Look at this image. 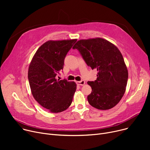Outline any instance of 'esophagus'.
<instances>
[{
	"label": "esophagus",
	"mask_w": 150,
	"mask_h": 150,
	"mask_svg": "<svg viewBox=\"0 0 150 150\" xmlns=\"http://www.w3.org/2000/svg\"><path fill=\"white\" fill-rule=\"evenodd\" d=\"M76 84L80 86H83L85 84V81L84 80H81L80 81H76Z\"/></svg>",
	"instance_id": "esophagus-1"
}]
</instances>
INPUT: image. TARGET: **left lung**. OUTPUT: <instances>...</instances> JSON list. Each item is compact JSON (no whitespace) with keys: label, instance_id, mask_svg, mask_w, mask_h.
<instances>
[{"label":"left lung","instance_id":"1","mask_svg":"<svg viewBox=\"0 0 150 150\" xmlns=\"http://www.w3.org/2000/svg\"><path fill=\"white\" fill-rule=\"evenodd\" d=\"M73 49L79 50L87 65L98 72L97 80L88 82L92 88L88 96L89 103L101 110L114 108L124 95L128 78V69L119 49L101 38L81 39Z\"/></svg>","mask_w":150,"mask_h":150}]
</instances>
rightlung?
Listing matches in <instances>:
<instances>
[{"instance_id":"1","label":"right lung","mask_w":150,"mask_h":150,"mask_svg":"<svg viewBox=\"0 0 150 150\" xmlns=\"http://www.w3.org/2000/svg\"><path fill=\"white\" fill-rule=\"evenodd\" d=\"M76 39L48 41L37 50L31 61L28 78L31 93L38 103L53 113L65 111L72 102L76 84L59 80L64 58Z\"/></svg>"}]
</instances>
